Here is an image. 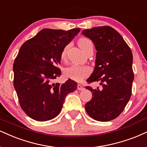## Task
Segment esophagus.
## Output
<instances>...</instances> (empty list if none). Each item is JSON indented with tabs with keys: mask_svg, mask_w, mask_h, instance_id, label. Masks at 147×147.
<instances>
[{
	"mask_svg": "<svg viewBox=\"0 0 147 147\" xmlns=\"http://www.w3.org/2000/svg\"><path fill=\"white\" fill-rule=\"evenodd\" d=\"M84 87L82 86V84H78V90H84Z\"/></svg>",
	"mask_w": 147,
	"mask_h": 147,
	"instance_id": "esophagus-1",
	"label": "esophagus"
}]
</instances>
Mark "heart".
Returning <instances> with one entry per match:
<instances>
[{
  "label": "heart",
  "mask_w": 147,
  "mask_h": 147,
  "mask_svg": "<svg viewBox=\"0 0 147 147\" xmlns=\"http://www.w3.org/2000/svg\"><path fill=\"white\" fill-rule=\"evenodd\" d=\"M78 44L84 52H86L90 49L93 48V42L89 39L85 37L80 38L78 41ZM68 46H65L63 48L61 54V59L63 61L66 59L67 52ZM90 73V69L86 66H81V65H71L65 68L64 70L65 76L67 78L73 80L75 81L82 80L86 78Z\"/></svg>",
  "instance_id": "heart-1"
}]
</instances>
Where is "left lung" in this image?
Returning a JSON list of instances; mask_svg holds the SVG:
<instances>
[{"label":"left lung","mask_w":147,"mask_h":147,"mask_svg":"<svg viewBox=\"0 0 147 147\" xmlns=\"http://www.w3.org/2000/svg\"><path fill=\"white\" fill-rule=\"evenodd\" d=\"M82 34L91 39L97 50L95 69L86 81L100 82L101 85L96 89L86 86L93 97L85 109L96 121L113 120L123 111L131 97L134 78L131 50L122 36L110 26L85 29Z\"/></svg>","instance_id":"8db88e82"}]
</instances>
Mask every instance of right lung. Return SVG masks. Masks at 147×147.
<instances>
[{"mask_svg": "<svg viewBox=\"0 0 147 147\" xmlns=\"http://www.w3.org/2000/svg\"><path fill=\"white\" fill-rule=\"evenodd\" d=\"M80 31L44 28L21 46L14 61L13 86L22 109L38 121L55 118L61 112L67 94L77 88V82L69 79L64 84L52 83L61 71L63 48Z\"/></svg>", "mask_w": 147, "mask_h": 147, "instance_id": "add662e5", "label": "right lung"}]
</instances>
